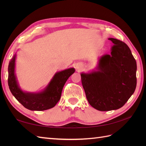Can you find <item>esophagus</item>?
Masks as SVG:
<instances>
[{
	"instance_id": "1",
	"label": "esophagus",
	"mask_w": 146,
	"mask_h": 146,
	"mask_svg": "<svg viewBox=\"0 0 146 146\" xmlns=\"http://www.w3.org/2000/svg\"><path fill=\"white\" fill-rule=\"evenodd\" d=\"M80 68H81V66H80V65H77V66H76V69L78 70H79L80 69Z\"/></svg>"
}]
</instances>
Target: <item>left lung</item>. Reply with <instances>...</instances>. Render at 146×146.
I'll return each mask as SVG.
<instances>
[{
  "label": "left lung",
  "instance_id": "obj_1",
  "mask_svg": "<svg viewBox=\"0 0 146 146\" xmlns=\"http://www.w3.org/2000/svg\"><path fill=\"white\" fill-rule=\"evenodd\" d=\"M108 39L114 44L111 54L100 57L96 70L81 73L88 102L102 111L123 107L136 86V62L130 48L117 39Z\"/></svg>",
  "mask_w": 146,
  "mask_h": 146
}]
</instances>
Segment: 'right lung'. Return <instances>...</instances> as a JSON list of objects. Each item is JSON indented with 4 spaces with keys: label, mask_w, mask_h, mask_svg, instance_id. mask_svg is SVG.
<instances>
[{
    "label": "right lung",
    "mask_w": 146,
    "mask_h": 146,
    "mask_svg": "<svg viewBox=\"0 0 146 146\" xmlns=\"http://www.w3.org/2000/svg\"><path fill=\"white\" fill-rule=\"evenodd\" d=\"M16 57L15 54L10 61L8 69V83L12 94L25 108L32 111H44L54 107L60 99L65 83L75 72V69L69 68L55 73L47 86L41 92H25L21 90L17 80Z\"/></svg>",
    "instance_id": "right-lung-1"
}]
</instances>
